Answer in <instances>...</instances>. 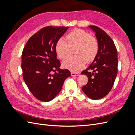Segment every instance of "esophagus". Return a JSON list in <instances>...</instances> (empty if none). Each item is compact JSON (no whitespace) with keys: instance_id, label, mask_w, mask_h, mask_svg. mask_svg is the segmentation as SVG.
Masks as SVG:
<instances>
[{"instance_id":"34e87169","label":"esophagus","mask_w":135,"mask_h":135,"mask_svg":"<svg viewBox=\"0 0 135 135\" xmlns=\"http://www.w3.org/2000/svg\"><path fill=\"white\" fill-rule=\"evenodd\" d=\"M79 74H80L79 73H73V72H72L71 73V75L73 76H78Z\"/></svg>"}]
</instances>
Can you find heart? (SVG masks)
I'll return each mask as SVG.
<instances>
[{"mask_svg":"<svg viewBox=\"0 0 135 135\" xmlns=\"http://www.w3.org/2000/svg\"><path fill=\"white\" fill-rule=\"evenodd\" d=\"M66 42L59 39L55 44L57 55L62 60L70 55L71 49L75 48L76 56L73 57L62 63V66L73 73H77L84 68L87 61L92 62L99 52L97 40L81 29H74L66 36Z\"/></svg>","mask_w":135,"mask_h":135,"instance_id":"1","label":"heart"}]
</instances>
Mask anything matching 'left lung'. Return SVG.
I'll list each match as a JSON object with an SVG mask.
<instances>
[{
  "label": "left lung",
  "mask_w": 135,
  "mask_h": 135,
  "mask_svg": "<svg viewBox=\"0 0 135 135\" xmlns=\"http://www.w3.org/2000/svg\"><path fill=\"white\" fill-rule=\"evenodd\" d=\"M89 27L95 32L99 43V52L95 60L81 74L87 75L88 81L81 87L83 91L92 100H99L111 90L118 73V55L112 38L100 27Z\"/></svg>",
  "instance_id": "left-lung-1"
}]
</instances>
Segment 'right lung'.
<instances>
[{
    "label": "right lung",
    "mask_w": 135,
    "mask_h": 135,
    "mask_svg": "<svg viewBox=\"0 0 135 135\" xmlns=\"http://www.w3.org/2000/svg\"><path fill=\"white\" fill-rule=\"evenodd\" d=\"M69 27L47 26L28 40L22 54L21 68L24 81L38 100H52L62 88L65 80L71 75L68 69L60 68L55 51L56 42Z\"/></svg>",
    "instance_id": "1"
}]
</instances>
